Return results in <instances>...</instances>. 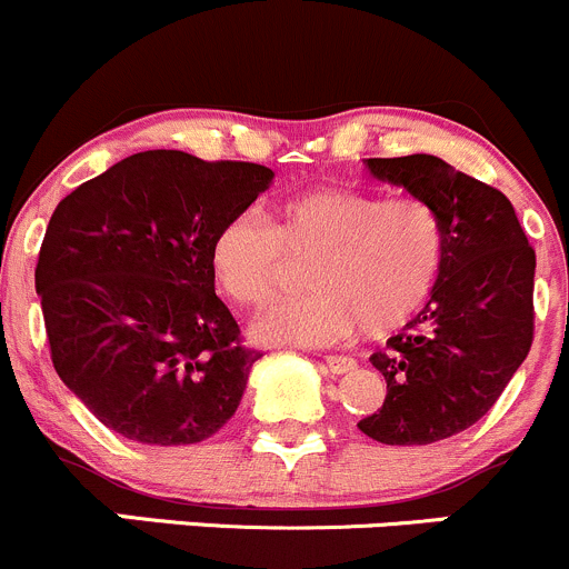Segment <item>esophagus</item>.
<instances>
[{"label": "esophagus", "instance_id": "obj_1", "mask_svg": "<svg viewBox=\"0 0 569 569\" xmlns=\"http://www.w3.org/2000/svg\"><path fill=\"white\" fill-rule=\"evenodd\" d=\"M325 363L332 375H349V371L358 369V360L341 358V355H325Z\"/></svg>", "mask_w": 569, "mask_h": 569}]
</instances>
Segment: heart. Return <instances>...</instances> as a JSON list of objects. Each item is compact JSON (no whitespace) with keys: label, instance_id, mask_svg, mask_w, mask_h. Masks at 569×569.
<instances>
[{"label":"heart","instance_id":"b5f03b06","mask_svg":"<svg viewBox=\"0 0 569 569\" xmlns=\"http://www.w3.org/2000/svg\"><path fill=\"white\" fill-rule=\"evenodd\" d=\"M449 231L418 194L317 187L274 200L269 220L244 211L211 242V272L233 302L261 308L306 269L308 295L252 321L261 343L330 347L358 336L388 338L438 295Z\"/></svg>","mask_w":569,"mask_h":569}]
</instances>
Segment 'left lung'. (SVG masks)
I'll return each instance as SVG.
<instances>
[{"label":"left lung","instance_id":"8db88e82","mask_svg":"<svg viewBox=\"0 0 569 569\" xmlns=\"http://www.w3.org/2000/svg\"><path fill=\"white\" fill-rule=\"evenodd\" d=\"M366 168L438 206L449 258L432 302L371 355L388 393L358 429L386 446L438 443L473 427L529 355L537 256L507 194L443 159L412 153Z\"/></svg>","mask_w":569,"mask_h":569}]
</instances>
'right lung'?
Listing matches in <instances>:
<instances>
[{"instance_id": "right-lung-1", "label": "right lung", "mask_w": 569, "mask_h": 569, "mask_svg": "<svg viewBox=\"0 0 569 569\" xmlns=\"http://www.w3.org/2000/svg\"><path fill=\"white\" fill-rule=\"evenodd\" d=\"M272 176L142 151L54 209L36 267L51 363L112 432L192 446L237 412L261 352L214 295L211 242Z\"/></svg>"}]
</instances>
